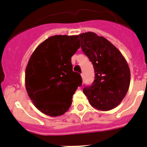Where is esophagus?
<instances>
[{"instance_id": "1", "label": "esophagus", "mask_w": 147, "mask_h": 147, "mask_svg": "<svg viewBox=\"0 0 147 147\" xmlns=\"http://www.w3.org/2000/svg\"><path fill=\"white\" fill-rule=\"evenodd\" d=\"M81 78H82V80L84 81V74H81Z\"/></svg>"}]
</instances>
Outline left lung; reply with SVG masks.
<instances>
[{"instance_id": "1", "label": "left lung", "mask_w": 147, "mask_h": 147, "mask_svg": "<svg viewBox=\"0 0 147 147\" xmlns=\"http://www.w3.org/2000/svg\"><path fill=\"white\" fill-rule=\"evenodd\" d=\"M81 49L92 62L95 80L83 92L90 104L99 111H110L122 102L129 90L131 74L121 52L103 36L92 32L78 35Z\"/></svg>"}]
</instances>
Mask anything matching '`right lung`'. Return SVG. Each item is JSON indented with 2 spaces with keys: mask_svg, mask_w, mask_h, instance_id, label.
<instances>
[{
  "mask_svg": "<svg viewBox=\"0 0 147 147\" xmlns=\"http://www.w3.org/2000/svg\"><path fill=\"white\" fill-rule=\"evenodd\" d=\"M78 36L55 35L37 46L25 70V87L36 108L51 117L67 111L82 79L71 58L80 48Z\"/></svg>",
  "mask_w": 147,
  "mask_h": 147,
  "instance_id": "add662e5",
  "label": "right lung"
}]
</instances>
